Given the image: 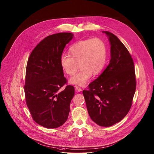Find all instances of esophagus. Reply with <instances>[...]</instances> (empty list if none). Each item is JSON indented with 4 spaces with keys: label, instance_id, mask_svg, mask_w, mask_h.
Segmentation results:
<instances>
[{
    "label": "esophagus",
    "instance_id": "esophagus-1",
    "mask_svg": "<svg viewBox=\"0 0 154 154\" xmlns=\"http://www.w3.org/2000/svg\"><path fill=\"white\" fill-rule=\"evenodd\" d=\"M75 90L76 91H78V92H81L82 89H81V88H80L79 87H78V86H76L75 87Z\"/></svg>",
    "mask_w": 154,
    "mask_h": 154
}]
</instances>
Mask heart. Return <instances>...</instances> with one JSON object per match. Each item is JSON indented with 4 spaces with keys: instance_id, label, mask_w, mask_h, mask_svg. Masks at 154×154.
I'll list each match as a JSON object with an SVG mask.
<instances>
[{
    "instance_id": "heart-1",
    "label": "heart",
    "mask_w": 154,
    "mask_h": 154,
    "mask_svg": "<svg viewBox=\"0 0 154 154\" xmlns=\"http://www.w3.org/2000/svg\"><path fill=\"white\" fill-rule=\"evenodd\" d=\"M68 54H63L60 63L63 70L70 78L72 84L83 86L87 84L92 75H98L103 69L107 59V48L104 42L100 38H89L78 42L69 48Z\"/></svg>"
}]
</instances>
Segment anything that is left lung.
Returning a JSON list of instances; mask_svg holds the SVG:
<instances>
[{"mask_svg": "<svg viewBox=\"0 0 154 154\" xmlns=\"http://www.w3.org/2000/svg\"><path fill=\"white\" fill-rule=\"evenodd\" d=\"M109 37L111 59L103 72L84 90L88 114L95 123L109 127L120 122L131 108L136 90L134 63L129 51L112 33Z\"/></svg>", "mask_w": 154, "mask_h": 154, "instance_id": "obj_1", "label": "left lung"}]
</instances>
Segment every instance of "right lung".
<instances>
[{
	"label": "right lung",
	"mask_w": 154,
	"mask_h": 154,
	"mask_svg": "<svg viewBox=\"0 0 154 154\" xmlns=\"http://www.w3.org/2000/svg\"><path fill=\"white\" fill-rule=\"evenodd\" d=\"M73 34L48 35L32 51L26 68L24 86L26 103L33 120L48 129L57 128L67 120L75 89L67 85L60 57Z\"/></svg>",
	"instance_id": "obj_1"
}]
</instances>
